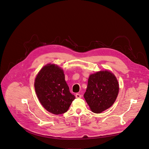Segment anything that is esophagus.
Masks as SVG:
<instances>
[{"label":"esophagus","mask_w":149,"mask_h":149,"mask_svg":"<svg viewBox=\"0 0 149 149\" xmlns=\"http://www.w3.org/2000/svg\"><path fill=\"white\" fill-rule=\"evenodd\" d=\"M75 97H76V98H81V95L80 94V93H77V94L75 95Z\"/></svg>","instance_id":"1"}]
</instances>
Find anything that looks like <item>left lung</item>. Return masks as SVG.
<instances>
[{
  "mask_svg": "<svg viewBox=\"0 0 149 149\" xmlns=\"http://www.w3.org/2000/svg\"><path fill=\"white\" fill-rule=\"evenodd\" d=\"M119 91V84L115 76L104 70L89 76L84 97L91 111L100 113L112 106Z\"/></svg>",
  "mask_w": 149,
  "mask_h": 149,
  "instance_id": "left-lung-1",
  "label": "left lung"
}]
</instances>
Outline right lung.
Segmentation results:
<instances>
[{
  "instance_id": "1",
  "label": "right lung",
  "mask_w": 149,
  "mask_h": 149,
  "mask_svg": "<svg viewBox=\"0 0 149 149\" xmlns=\"http://www.w3.org/2000/svg\"><path fill=\"white\" fill-rule=\"evenodd\" d=\"M37 96L43 107L56 115L68 111L75 97L69 91L63 70L55 65L45 66L34 83Z\"/></svg>"
}]
</instances>
